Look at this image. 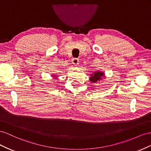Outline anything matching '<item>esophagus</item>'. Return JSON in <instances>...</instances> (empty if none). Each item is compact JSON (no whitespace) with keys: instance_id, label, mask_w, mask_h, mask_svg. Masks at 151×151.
Here are the masks:
<instances>
[{"instance_id":"obj_1","label":"esophagus","mask_w":151,"mask_h":151,"mask_svg":"<svg viewBox=\"0 0 151 151\" xmlns=\"http://www.w3.org/2000/svg\"><path fill=\"white\" fill-rule=\"evenodd\" d=\"M72 63H73V64H75V65H76V64H78V63H79V59L78 58L73 59H72Z\"/></svg>"}]
</instances>
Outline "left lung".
<instances>
[{
    "label": "left lung",
    "mask_w": 151,
    "mask_h": 151,
    "mask_svg": "<svg viewBox=\"0 0 151 151\" xmlns=\"http://www.w3.org/2000/svg\"><path fill=\"white\" fill-rule=\"evenodd\" d=\"M102 77H104V73L100 71H97V72H95L93 73V74L90 76V81H92L93 83H96L98 81H100Z\"/></svg>",
    "instance_id": "left-lung-1"
}]
</instances>
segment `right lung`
I'll return each instance as SVG.
<instances>
[{
  "label": "right lung",
  "mask_w": 151,
  "mask_h": 151,
  "mask_svg": "<svg viewBox=\"0 0 151 151\" xmlns=\"http://www.w3.org/2000/svg\"><path fill=\"white\" fill-rule=\"evenodd\" d=\"M54 77H55V76H54Z\"/></svg>",
  "instance_id": "obj_1"
}]
</instances>
